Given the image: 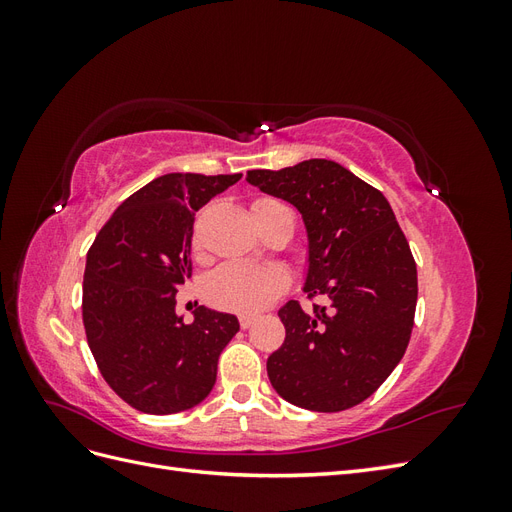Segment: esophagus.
Returning <instances> with one entry per match:
<instances>
[{
  "instance_id": "esophagus-1",
  "label": "esophagus",
  "mask_w": 512,
  "mask_h": 512,
  "mask_svg": "<svg viewBox=\"0 0 512 512\" xmlns=\"http://www.w3.org/2000/svg\"><path fill=\"white\" fill-rule=\"evenodd\" d=\"M254 316L252 314H241L239 316V324H241V329H250L252 327V324H254Z\"/></svg>"
}]
</instances>
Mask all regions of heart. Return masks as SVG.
Instances as JSON below:
<instances>
[{
    "mask_svg": "<svg viewBox=\"0 0 512 512\" xmlns=\"http://www.w3.org/2000/svg\"><path fill=\"white\" fill-rule=\"evenodd\" d=\"M252 215L262 218L273 211L286 209L275 198L252 200ZM288 288V273L277 265H252V262H224L213 269L203 284L205 299L228 312L252 314L273 303Z\"/></svg>",
    "mask_w": 512,
    "mask_h": 512,
    "instance_id": "1",
    "label": "heart"
}]
</instances>
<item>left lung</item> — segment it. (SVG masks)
Returning <instances> with one entry per match:
<instances>
[{
    "label": "left lung",
    "mask_w": 512,
    "mask_h": 512,
    "mask_svg": "<svg viewBox=\"0 0 512 512\" xmlns=\"http://www.w3.org/2000/svg\"><path fill=\"white\" fill-rule=\"evenodd\" d=\"M247 181L297 207L309 237L305 312L277 316L286 339L267 361L273 389L314 412H342L374 395L404 356L416 312V262L389 200L331 160L247 170Z\"/></svg>",
    "instance_id": "obj_1"
}]
</instances>
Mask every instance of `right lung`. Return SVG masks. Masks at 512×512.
Segmentation results:
<instances>
[{"label": "right lung", "mask_w": 512, "mask_h": 512, "mask_svg": "<svg viewBox=\"0 0 512 512\" xmlns=\"http://www.w3.org/2000/svg\"><path fill=\"white\" fill-rule=\"evenodd\" d=\"M237 175L168 173L123 200L87 252L83 324L108 386L145 414L203 401L239 320L200 305L177 316V288L192 277L194 218Z\"/></svg>", "instance_id": "add662e5"}]
</instances>
